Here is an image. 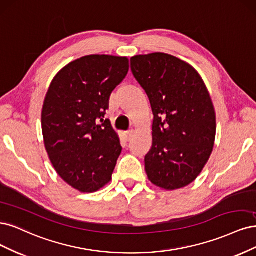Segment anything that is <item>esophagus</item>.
<instances>
[{
    "label": "esophagus",
    "mask_w": 256,
    "mask_h": 256,
    "mask_svg": "<svg viewBox=\"0 0 256 256\" xmlns=\"http://www.w3.org/2000/svg\"><path fill=\"white\" fill-rule=\"evenodd\" d=\"M133 135H134V130H130L124 132V136H126V142H130V140L133 138Z\"/></svg>",
    "instance_id": "esophagus-1"
}]
</instances>
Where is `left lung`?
<instances>
[{
  "label": "left lung",
  "mask_w": 256,
  "mask_h": 256,
  "mask_svg": "<svg viewBox=\"0 0 256 256\" xmlns=\"http://www.w3.org/2000/svg\"><path fill=\"white\" fill-rule=\"evenodd\" d=\"M130 70L149 98L152 146L144 158L151 183L174 190L192 183L210 160L216 112L200 74L164 53L136 55Z\"/></svg>",
  "instance_id": "8db88e82"
}]
</instances>
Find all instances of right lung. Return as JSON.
<instances>
[{
	"mask_svg": "<svg viewBox=\"0 0 256 256\" xmlns=\"http://www.w3.org/2000/svg\"><path fill=\"white\" fill-rule=\"evenodd\" d=\"M128 68L126 57L88 55L64 67L48 87L41 112L46 150L58 176L80 192L112 180L122 148L103 118Z\"/></svg>",
	"mask_w": 256,
	"mask_h": 256,
	"instance_id": "1",
	"label": "right lung"
}]
</instances>
